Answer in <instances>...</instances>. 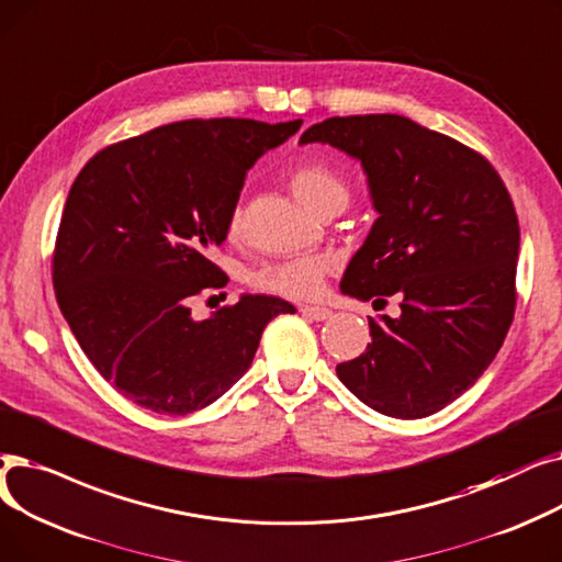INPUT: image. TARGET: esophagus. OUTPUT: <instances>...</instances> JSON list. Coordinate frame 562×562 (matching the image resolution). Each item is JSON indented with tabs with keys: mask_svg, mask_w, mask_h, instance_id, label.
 <instances>
[{
	"mask_svg": "<svg viewBox=\"0 0 562 562\" xmlns=\"http://www.w3.org/2000/svg\"><path fill=\"white\" fill-rule=\"evenodd\" d=\"M300 311H302L304 317L317 319V323H319V319H329L331 317V311L325 308V306H302Z\"/></svg>",
	"mask_w": 562,
	"mask_h": 562,
	"instance_id": "34e87169",
	"label": "esophagus"
}]
</instances>
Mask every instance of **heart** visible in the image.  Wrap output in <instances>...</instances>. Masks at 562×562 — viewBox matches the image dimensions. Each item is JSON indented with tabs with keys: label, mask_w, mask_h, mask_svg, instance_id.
Wrapping results in <instances>:
<instances>
[{
	"label": "heart",
	"mask_w": 562,
	"mask_h": 562,
	"mask_svg": "<svg viewBox=\"0 0 562 562\" xmlns=\"http://www.w3.org/2000/svg\"><path fill=\"white\" fill-rule=\"evenodd\" d=\"M292 194L297 201L311 210L323 212L327 207H345L350 199V187L342 180V176L325 162H304L288 178ZM239 224V210L233 212L231 231ZM331 270V258L323 254L297 256L279 262H270L260 267L251 277L254 285L274 295L290 297V300H304L313 297L323 290V281Z\"/></svg>",
	"instance_id": "heart-1"
}]
</instances>
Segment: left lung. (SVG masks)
<instances>
[{"instance_id":"left-lung-1","label":"left lung","mask_w":562,"mask_h":562,"mask_svg":"<svg viewBox=\"0 0 562 562\" xmlns=\"http://www.w3.org/2000/svg\"><path fill=\"white\" fill-rule=\"evenodd\" d=\"M315 142L359 159L380 215L340 290L400 300V315L368 317L372 342L338 380L380 414L430 416L475 384L513 325V199L483 155L405 116H334L300 139Z\"/></svg>"}]
</instances>
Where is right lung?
I'll use <instances>...</instances> for the list:
<instances>
[{"label":"right lung","mask_w":562,"mask_h":562,"mask_svg":"<svg viewBox=\"0 0 562 562\" xmlns=\"http://www.w3.org/2000/svg\"><path fill=\"white\" fill-rule=\"evenodd\" d=\"M302 121L192 119L95 153L61 215L52 281L89 361L144 409L184 416L249 370L262 329L295 306L243 295L205 319L192 297L224 288L212 262L247 171Z\"/></svg>","instance_id":"1"}]
</instances>
